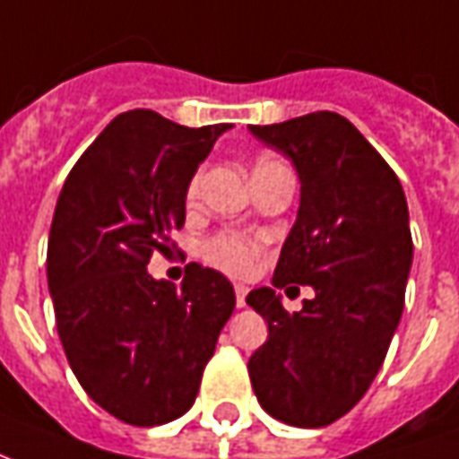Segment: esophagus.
<instances>
[{
  "instance_id": "obj_1",
  "label": "esophagus",
  "mask_w": 459,
  "mask_h": 459,
  "mask_svg": "<svg viewBox=\"0 0 459 459\" xmlns=\"http://www.w3.org/2000/svg\"><path fill=\"white\" fill-rule=\"evenodd\" d=\"M233 290H236V305H238V307H246V295H248V288H246V285H240V282H236Z\"/></svg>"
}]
</instances>
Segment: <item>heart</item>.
Here are the masks:
<instances>
[{"mask_svg":"<svg viewBox=\"0 0 459 459\" xmlns=\"http://www.w3.org/2000/svg\"><path fill=\"white\" fill-rule=\"evenodd\" d=\"M275 161L278 160H273V157H263L255 167H265V164H275ZM194 191H196V179L191 181L189 196ZM255 255H258V240L243 238V236L223 233V236H213V238L204 243V258L213 263L216 268L230 273V275L250 273L253 263H255Z\"/></svg>","mask_w":459,"mask_h":459,"instance_id":"b5f03b06","label":"heart"}]
</instances>
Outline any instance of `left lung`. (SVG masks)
<instances>
[{
    "label": "left lung",
    "instance_id": "8db88e82",
    "mask_svg": "<svg viewBox=\"0 0 459 459\" xmlns=\"http://www.w3.org/2000/svg\"><path fill=\"white\" fill-rule=\"evenodd\" d=\"M285 154L299 177L298 219L282 243L273 285H309L299 312L273 288L246 302L268 322V342L250 356L263 411L298 428H322L349 413L384 364L413 265L401 181L351 122L309 113L250 125Z\"/></svg>",
    "mask_w": 459,
    "mask_h": 459
}]
</instances>
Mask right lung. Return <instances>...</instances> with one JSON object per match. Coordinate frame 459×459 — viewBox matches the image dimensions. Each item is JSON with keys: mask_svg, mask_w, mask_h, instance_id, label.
I'll list each match as a JSON object with an SVG mask.
<instances>
[{"mask_svg": "<svg viewBox=\"0 0 459 459\" xmlns=\"http://www.w3.org/2000/svg\"><path fill=\"white\" fill-rule=\"evenodd\" d=\"M230 125L184 127L152 110L117 115L68 174L46 275L58 337L85 394L117 420L164 425L189 411L236 292L219 270L152 278L171 248L186 191Z\"/></svg>", "mask_w": 459, "mask_h": 459, "instance_id": "1", "label": "right lung"}]
</instances>
